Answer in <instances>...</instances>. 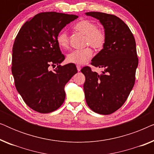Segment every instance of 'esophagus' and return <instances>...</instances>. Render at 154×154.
Masks as SVG:
<instances>
[{"label":"esophagus","mask_w":154,"mask_h":154,"mask_svg":"<svg viewBox=\"0 0 154 154\" xmlns=\"http://www.w3.org/2000/svg\"><path fill=\"white\" fill-rule=\"evenodd\" d=\"M76 67H77V70H78V71H81V66H79V65H77Z\"/></svg>","instance_id":"34e87169"}]
</instances>
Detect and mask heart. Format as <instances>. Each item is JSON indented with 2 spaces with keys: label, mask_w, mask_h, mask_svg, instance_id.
Wrapping results in <instances>:
<instances>
[{
  "label": "heart",
  "mask_w": 154,
  "mask_h": 154,
  "mask_svg": "<svg viewBox=\"0 0 154 154\" xmlns=\"http://www.w3.org/2000/svg\"><path fill=\"white\" fill-rule=\"evenodd\" d=\"M74 29L85 35V45H90L94 50L102 49L106 43V35L104 29L99 28L95 22L88 20L80 21L74 26ZM57 43L62 49H67L69 45V37L66 31H62L57 35ZM90 48L73 50L67 54V62L82 65L85 64L92 57Z\"/></svg>",
  "instance_id": "obj_1"
}]
</instances>
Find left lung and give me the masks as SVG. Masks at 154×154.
I'll use <instances>...</instances> for the list:
<instances>
[{
  "label": "left lung",
  "mask_w": 154,
  "mask_h": 154,
  "mask_svg": "<svg viewBox=\"0 0 154 154\" xmlns=\"http://www.w3.org/2000/svg\"><path fill=\"white\" fill-rule=\"evenodd\" d=\"M100 20L106 32L103 49L92 60V66L104 69L101 74L84 66L83 88L87 104L94 112L111 114L123 106L134 85L138 66L136 43L127 24L113 14L85 13Z\"/></svg>",
  "instance_id": "left-lung-1"
}]
</instances>
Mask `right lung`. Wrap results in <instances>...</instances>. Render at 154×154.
<instances>
[{
    "instance_id": "obj_1",
    "label": "right lung",
    "mask_w": 154,
    "mask_h": 154,
    "mask_svg": "<svg viewBox=\"0 0 154 154\" xmlns=\"http://www.w3.org/2000/svg\"><path fill=\"white\" fill-rule=\"evenodd\" d=\"M79 17L56 12L37 14L22 26L12 48V73L24 102L37 112L55 111L64 102V86L78 72L57 43L61 30ZM57 67L50 71V66Z\"/></svg>"
}]
</instances>
